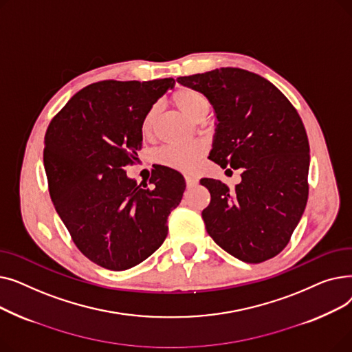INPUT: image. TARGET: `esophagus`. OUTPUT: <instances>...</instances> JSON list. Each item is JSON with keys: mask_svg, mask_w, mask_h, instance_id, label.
Wrapping results in <instances>:
<instances>
[{"mask_svg": "<svg viewBox=\"0 0 352 352\" xmlns=\"http://www.w3.org/2000/svg\"><path fill=\"white\" fill-rule=\"evenodd\" d=\"M186 182H187V187H192L197 184V179L191 175H186Z\"/></svg>", "mask_w": 352, "mask_h": 352, "instance_id": "esophagus-1", "label": "esophagus"}]
</instances>
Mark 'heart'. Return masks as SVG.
I'll return each mask as SVG.
<instances>
[{
	"instance_id": "1",
	"label": "heart",
	"mask_w": 352,
	"mask_h": 352,
	"mask_svg": "<svg viewBox=\"0 0 352 352\" xmlns=\"http://www.w3.org/2000/svg\"><path fill=\"white\" fill-rule=\"evenodd\" d=\"M173 102L184 116L195 122L204 120L211 108L208 98L202 94V92L192 88H187V87L178 88L174 92ZM155 118H157V107H153L150 111H148L142 121L141 131L144 137L151 135ZM206 151H207V146L201 141H194L186 145H168V146H162L161 150L157 151L155 160L158 164L170 166L173 170L190 171L194 168L198 160L206 154Z\"/></svg>"
}]
</instances>
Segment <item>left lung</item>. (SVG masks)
<instances>
[{"mask_svg":"<svg viewBox=\"0 0 352 352\" xmlns=\"http://www.w3.org/2000/svg\"><path fill=\"white\" fill-rule=\"evenodd\" d=\"M177 81L202 92L214 108L208 158L243 171L232 191L218 179L201 178L211 194L202 211L207 232L244 263L270 260L287 247L308 199L309 145L297 109L268 80L241 68Z\"/></svg>","mask_w":352,"mask_h":352,"instance_id":"8db88e82","label":"left lung"}]
</instances>
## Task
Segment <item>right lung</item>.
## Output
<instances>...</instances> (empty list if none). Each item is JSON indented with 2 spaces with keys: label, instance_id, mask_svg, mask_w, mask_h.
I'll return each instance as SVG.
<instances>
[{
  "label": "right lung",
  "instance_id": "right-lung-1",
  "mask_svg": "<svg viewBox=\"0 0 352 352\" xmlns=\"http://www.w3.org/2000/svg\"><path fill=\"white\" fill-rule=\"evenodd\" d=\"M174 85V78L91 84L48 125L44 166L54 207L78 250L107 270L133 268L161 247L186 190L168 166H155L150 187L124 170L138 157L146 113Z\"/></svg>",
  "mask_w": 352,
  "mask_h": 352
}]
</instances>
